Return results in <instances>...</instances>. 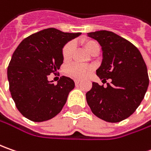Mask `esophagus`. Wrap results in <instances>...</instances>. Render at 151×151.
<instances>
[{
    "instance_id": "obj_1",
    "label": "esophagus",
    "mask_w": 151,
    "mask_h": 151,
    "mask_svg": "<svg viewBox=\"0 0 151 151\" xmlns=\"http://www.w3.org/2000/svg\"><path fill=\"white\" fill-rule=\"evenodd\" d=\"M75 84L76 85V86L80 84V81L79 80H75Z\"/></svg>"
}]
</instances>
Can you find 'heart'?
<instances>
[{
	"label": "heart",
	"mask_w": 151,
	"mask_h": 151,
	"mask_svg": "<svg viewBox=\"0 0 151 151\" xmlns=\"http://www.w3.org/2000/svg\"><path fill=\"white\" fill-rule=\"evenodd\" d=\"M84 46L86 51L88 53H90V54H92L95 51H99V50H100L99 44L95 41H93V40L86 41ZM74 49H75V45H74L72 42L67 43L63 47V49H62V57H63L64 61L68 62V61L71 60L73 53H74ZM65 71H66V74L68 76H71L73 78L82 79L86 77L89 74L90 69L88 67L80 65H70V66L67 67Z\"/></svg>",
	"instance_id": "heart-1"
}]
</instances>
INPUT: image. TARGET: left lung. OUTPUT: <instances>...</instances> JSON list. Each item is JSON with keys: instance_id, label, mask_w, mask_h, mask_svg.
<instances>
[{"instance_id": "1", "label": "left lung", "mask_w": 151, "mask_h": 151, "mask_svg": "<svg viewBox=\"0 0 151 151\" xmlns=\"http://www.w3.org/2000/svg\"><path fill=\"white\" fill-rule=\"evenodd\" d=\"M101 46L102 61L96 75L107 86L92 82L86 97L91 112L99 119L118 123L135 112L149 86L147 67L139 50L127 39L110 31L88 32Z\"/></svg>"}]
</instances>
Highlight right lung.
Segmentation results:
<instances>
[{"label":"right lung","mask_w":151,"mask_h":151,"mask_svg":"<svg viewBox=\"0 0 151 151\" xmlns=\"http://www.w3.org/2000/svg\"><path fill=\"white\" fill-rule=\"evenodd\" d=\"M81 34L50 27L24 38L16 49L7 68L9 90L25 118L44 122L62 110L75 82L62 76L54 84L48 81V76L63 64V47Z\"/></svg>","instance_id":"right-lung-1"}]
</instances>
